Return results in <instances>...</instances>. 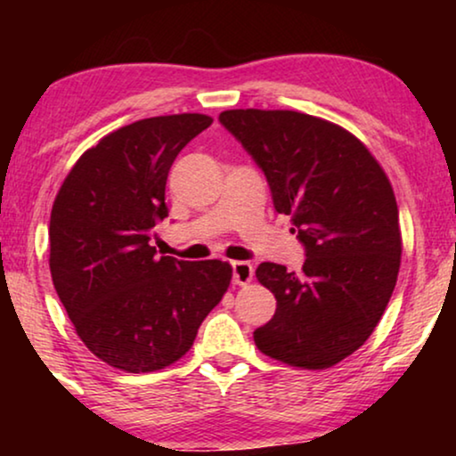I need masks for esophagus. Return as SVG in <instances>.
I'll use <instances>...</instances> for the list:
<instances>
[{
	"label": "esophagus",
	"instance_id": "34e87169",
	"mask_svg": "<svg viewBox=\"0 0 456 456\" xmlns=\"http://www.w3.org/2000/svg\"><path fill=\"white\" fill-rule=\"evenodd\" d=\"M232 278L234 284L245 286L253 280V265L248 261H234L232 264Z\"/></svg>",
	"mask_w": 456,
	"mask_h": 456
}]
</instances>
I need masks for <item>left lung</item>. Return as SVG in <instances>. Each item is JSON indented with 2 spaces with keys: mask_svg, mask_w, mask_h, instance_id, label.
I'll list each match as a JSON object with an SVG mask.
<instances>
[{
  "mask_svg": "<svg viewBox=\"0 0 456 456\" xmlns=\"http://www.w3.org/2000/svg\"><path fill=\"white\" fill-rule=\"evenodd\" d=\"M220 122L264 170L307 257L301 273L257 267L276 314L255 345L286 365L328 370L370 338L396 286L403 236L390 180L357 136L323 118L251 108Z\"/></svg>",
  "mask_w": 456,
  "mask_h": 456,
  "instance_id": "1",
  "label": "left lung"
}]
</instances>
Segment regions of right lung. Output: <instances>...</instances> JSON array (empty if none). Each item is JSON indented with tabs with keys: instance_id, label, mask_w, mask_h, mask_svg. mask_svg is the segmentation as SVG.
<instances>
[{
	"instance_id": "obj_1",
	"label": "right lung",
	"mask_w": 456,
	"mask_h": 456,
	"mask_svg": "<svg viewBox=\"0 0 456 456\" xmlns=\"http://www.w3.org/2000/svg\"><path fill=\"white\" fill-rule=\"evenodd\" d=\"M211 122L172 114L118 128L80 155L55 195V292L85 346L116 370L149 373L176 363L232 280L226 261L159 257L149 245L167 216L174 159Z\"/></svg>"
}]
</instances>
